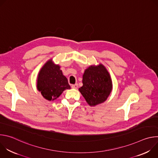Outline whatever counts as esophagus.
I'll list each match as a JSON object with an SVG mask.
<instances>
[{
	"label": "esophagus",
	"mask_w": 158,
	"mask_h": 158,
	"mask_svg": "<svg viewBox=\"0 0 158 158\" xmlns=\"http://www.w3.org/2000/svg\"><path fill=\"white\" fill-rule=\"evenodd\" d=\"M71 87L73 89H77L78 87V84H73L71 85Z\"/></svg>",
	"instance_id": "34e87169"
}]
</instances>
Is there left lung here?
<instances>
[{"mask_svg": "<svg viewBox=\"0 0 158 158\" xmlns=\"http://www.w3.org/2000/svg\"><path fill=\"white\" fill-rule=\"evenodd\" d=\"M82 78L83 85L79 91L90 106H96L107 99L112 90V81L103 65L89 67Z\"/></svg>", "mask_w": 158, "mask_h": 158, "instance_id": "left-lung-1", "label": "left lung"}]
</instances>
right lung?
I'll return each mask as SVG.
<instances>
[{
    "label": "right lung",
    "instance_id": "add662e5",
    "mask_svg": "<svg viewBox=\"0 0 158 158\" xmlns=\"http://www.w3.org/2000/svg\"><path fill=\"white\" fill-rule=\"evenodd\" d=\"M37 87L42 96L49 101L59 98L65 89H71L60 66L53 64L52 60L45 64L40 71Z\"/></svg>",
    "mask_w": 158,
    "mask_h": 158
}]
</instances>
